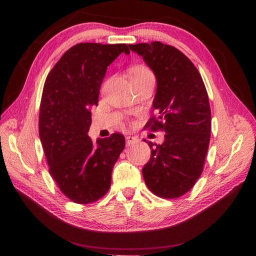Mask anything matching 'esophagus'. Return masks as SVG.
Instances as JSON below:
<instances>
[{
	"label": "esophagus",
	"instance_id": "esophagus-1",
	"mask_svg": "<svg viewBox=\"0 0 256 256\" xmlns=\"http://www.w3.org/2000/svg\"><path fill=\"white\" fill-rule=\"evenodd\" d=\"M125 138H126V146H131L138 141V138L136 136H128Z\"/></svg>",
	"mask_w": 256,
	"mask_h": 256
}]
</instances>
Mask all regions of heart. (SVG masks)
<instances>
[{
    "label": "heart",
    "mask_w": 256,
    "mask_h": 256,
    "mask_svg": "<svg viewBox=\"0 0 256 256\" xmlns=\"http://www.w3.org/2000/svg\"><path fill=\"white\" fill-rule=\"evenodd\" d=\"M149 73H151V72L146 68L136 66V68H131V71H130V78L133 79V78H138V76H144V74H149Z\"/></svg>",
    "instance_id": "obj_1"
}]
</instances>
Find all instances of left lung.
Wrapping results in <instances>:
<instances>
[{"mask_svg": "<svg viewBox=\"0 0 256 256\" xmlns=\"http://www.w3.org/2000/svg\"><path fill=\"white\" fill-rule=\"evenodd\" d=\"M128 46L157 80L152 102L157 115L146 128L166 133L162 144H148L151 156L142 175L157 196L180 198L201 176L209 148L211 110L206 86L194 64L175 47L160 42Z\"/></svg>", "mask_w": 256, "mask_h": 256, "instance_id": "1", "label": "left lung"}]
</instances>
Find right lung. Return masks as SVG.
Returning <instances> with one entry per match:
<instances>
[{
  "mask_svg": "<svg viewBox=\"0 0 256 256\" xmlns=\"http://www.w3.org/2000/svg\"><path fill=\"white\" fill-rule=\"evenodd\" d=\"M126 44L80 42L63 54L46 78L40 108V138L53 177L74 203L96 202L110 188L112 170L125 146L123 134L94 142L88 132L107 66Z\"/></svg>",
  "mask_w": 256,
  "mask_h": 256,
  "instance_id": "right-lung-1",
  "label": "right lung"
}]
</instances>
